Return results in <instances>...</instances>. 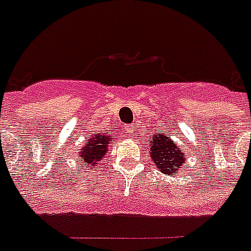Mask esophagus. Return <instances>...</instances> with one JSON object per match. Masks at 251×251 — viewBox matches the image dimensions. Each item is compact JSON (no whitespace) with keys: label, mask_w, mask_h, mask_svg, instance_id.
I'll list each match as a JSON object with an SVG mask.
<instances>
[{"label":"esophagus","mask_w":251,"mask_h":251,"mask_svg":"<svg viewBox=\"0 0 251 251\" xmlns=\"http://www.w3.org/2000/svg\"><path fill=\"white\" fill-rule=\"evenodd\" d=\"M125 133L127 134V137H133V134H134V126H127L125 129Z\"/></svg>","instance_id":"1"}]
</instances>
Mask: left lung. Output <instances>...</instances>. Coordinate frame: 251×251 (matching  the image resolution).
<instances>
[{"instance_id": "1", "label": "left lung", "mask_w": 251, "mask_h": 251, "mask_svg": "<svg viewBox=\"0 0 251 251\" xmlns=\"http://www.w3.org/2000/svg\"><path fill=\"white\" fill-rule=\"evenodd\" d=\"M148 144L150 145V161H153L154 166L159 172L172 176L173 173L179 172L185 168L186 158L183 155V151H181L170 137L162 133L154 134Z\"/></svg>"}]
</instances>
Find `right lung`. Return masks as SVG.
Returning <instances> with one entry per match:
<instances>
[{
	"label": "right lung",
	"mask_w": 251,
	"mask_h": 251,
	"mask_svg": "<svg viewBox=\"0 0 251 251\" xmlns=\"http://www.w3.org/2000/svg\"><path fill=\"white\" fill-rule=\"evenodd\" d=\"M110 144H114V138H111V134H107L106 131L94 134L81 146L77 161H81V163L88 168H96L98 162L106 155Z\"/></svg>",
	"instance_id": "obj_1"
}]
</instances>
